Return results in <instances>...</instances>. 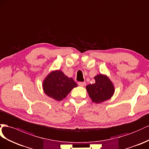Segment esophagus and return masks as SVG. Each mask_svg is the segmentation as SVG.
<instances>
[{
    "instance_id": "esophagus-1",
    "label": "esophagus",
    "mask_w": 149,
    "mask_h": 149,
    "mask_svg": "<svg viewBox=\"0 0 149 149\" xmlns=\"http://www.w3.org/2000/svg\"><path fill=\"white\" fill-rule=\"evenodd\" d=\"M78 85L81 87H84L86 85V82H78Z\"/></svg>"
}]
</instances>
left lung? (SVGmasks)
Returning a JSON list of instances; mask_svg holds the SVG:
<instances>
[{"label": "left lung", "mask_w": 149, "mask_h": 149, "mask_svg": "<svg viewBox=\"0 0 149 149\" xmlns=\"http://www.w3.org/2000/svg\"><path fill=\"white\" fill-rule=\"evenodd\" d=\"M95 83L86 86V89L92 101L101 103L111 98L114 93V87L105 75L99 74L94 77Z\"/></svg>", "instance_id": "obj_1"}]
</instances>
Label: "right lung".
<instances>
[{
	"label": "right lung",
	"instance_id": "add662e5",
	"mask_svg": "<svg viewBox=\"0 0 149 149\" xmlns=\"http://www.w3.org/2000/svg\"><path fill=\"white\" fill-rule=\"evenodd\" d=\"M77 86L73 79L67 77L60 70L50 72L43 82L45 93L58 101L63 100L72 89Z\"/></svg>",
	"mask_w": 149,
	"mask_h": 149
}]
</instances>
